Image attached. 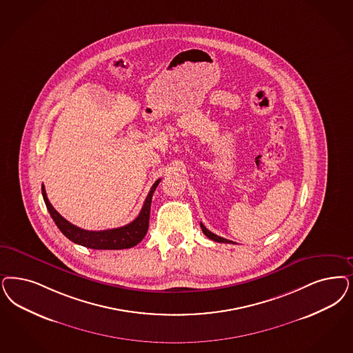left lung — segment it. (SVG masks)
Listing matches in <instances>:
<instances>
[{"mask_svg": "<svg viewBox=\"0 0 353 353\" xmlns=\"http://www.w3.org/2000/svg\"><path fill=\"white\" fill-rule=\"evenodd\" d=\"M201 228H202V232L206 234L207 237H208L210 240H212V241H216V243H233V241H230V240H227V239H223V237H220L218 234H215V233L208 231L202 223H201Z\"/></svg>", "mask_w": 353, "mask_h": 353, "instance_id": "obj_1", "label": "left lung"}]
</instances>
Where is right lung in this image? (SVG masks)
<instances>
[{"label":"right lung","instance_id":"right-lung-1","mask_svg":"<svg viewBox=\"0 0 353 353\" xmlns=\"http://www.w3.org/2000/svg\"><path fill=\"white\" fill-rule=\"evenodd\" d=\"M160 179L155 181L151 186L150 193L145 199L143 207L139 212V215L135 219L120 228L105 230V231H85L72 223H69L65 218L53 208L49 202L48 196L46 193L44 185H41V193L44 202L47 205L49 214L52 216L59 230L73 243L82 245L90 249H99V250H119V249H129L133 248L137 243H141L143 237L146 236L148 230V221H150V208L151 201L155 189L158 188Z\"/></svg>","mask_w":353,"mask_h":353}]
</instances>
